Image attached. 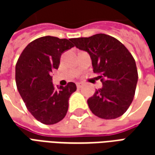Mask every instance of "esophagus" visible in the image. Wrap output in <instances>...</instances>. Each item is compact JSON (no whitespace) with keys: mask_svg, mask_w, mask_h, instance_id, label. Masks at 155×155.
Listing matches in <instances>:
<instances>
[{"mask_svg":"<svg viewBox=\"0 0 155 155\" xmlns=\"http://www.w3.org/2000/svg\"><path fill=\"white\" fill-rule=\"evenodd\" d=\"M76 86H77V88H81L82 86V83L81 82H77L76 83Z\"/></svg>","mask_w":155,"mask_h":155,"instance_id":"34e87169","label":"esophagus"}]
</instances>
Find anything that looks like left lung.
<instances>
[{
    "label": "left lung",
    "instance_id": "left-lung-1",
    "mask_svg": "<svg viewBox=\"0 0 155 155\" xmlns=\"http://www.w3.org/2000/svg\"><path fill=\"white\" fill-rule=\"evenodd\" d=\"M71 41L90 54L93 71L99 74L103 84L88 99L90 110L105 120L121 116L133 101L138 81L132 54L120 41L105 34L71 39Z\"/></svg>",
    "mask_w": 155,
    "mask_h": 155
}]
</instances>
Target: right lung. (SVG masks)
<instances>
[{"label":"right lung","mask_w":155,"mask_h":155,"mask_svg":"<svg viewBox=\"0 0 155 155\" xmlns=\"http://www.w3.org/2000/svg\"><path fill=\"white\" fill-rule=\"evenodd\" d=\"M72 47L71 39L43 36L31 42L16 63L19 93L27 110L41 123L54 124L67 113L69 99L76 91V85L70 82L55 89L51 74L59 67L61 54Z\"/></svg>","instance_id":"obj_1"}]
</instances>
